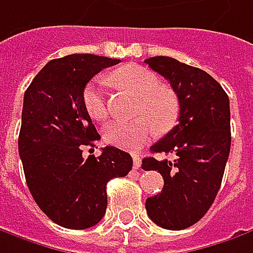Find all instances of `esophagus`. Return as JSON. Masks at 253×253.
<instances>
[{
  "mask_svg": "<svg viewBox=\"0 0 253 253\" xmlns=\"http://www.w3.org/2000/svg\"><path fill=\"white\" fill-rule=\"evenodd\" d=\"M131 157H133V167L137 170V169H140V166H141V159H140V156H138L137 153H133Z\"/></svg>",
  "mask_w": 253,
  "mask_h": 253,
  "instance_id": "34e87169",
  "label": "esophagus"
}]
</instances>
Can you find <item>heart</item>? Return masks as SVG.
Returning a JSON list of instances; mask_svg holds the SVG:
<instances>
[{
    "label": "heart",
    "instance_id": "obj_1",
    "mask_svg": "<svg viewBox=\"0 0 253 253\" xmlns=\"http://www.w3.org/2000/svg\"><path fill=\"white\" fill-rule=\"evenodd\" d=\"M112 79L128 92L140 96L134 120H113L105 127V140L116 147L136 150L147 143L160 130H169L177 120L178 102L174 93L160 86L159 78L140 65H127L112 75ZM83 105L93 120L103 122L109 115L106 102L105 82L99 78L83 89Z\"/></svg>",
    "mask_w": 253,
    "mask_h": 253
}]
</instances>
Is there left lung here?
Masks as SVG:
<instances>
[{
    "label": "left lung",
    "mask_w": 253,
    "mask_h": 253,
    "mask_svg": "<svg viewBox=\"0 0 253 253\" xmlns=\"http://www.w3.org/2000/svg\"><path fill=\"white\" fill-rule=\"evenodd\" d=\"M166 78L178 97V125L150 147L143 170H156L164 178L161 192L146 200L154 224L180 231L198 222L219 191L231 150L229 99L222 86L200 68L169 56L146 59Z\"/></svg>",
    "instance_id": "1"
}]
</instances>
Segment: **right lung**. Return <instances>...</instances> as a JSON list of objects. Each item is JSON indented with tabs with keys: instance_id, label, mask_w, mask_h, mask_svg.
<instances>
[{
	"instance_id": "obj_1",
	"label": "right lung",
	"mask_w": 253,
	"mask_h": 253,
	"mask_svg": "<svg viewBox=\"0 0 253 253\" xmlns=\"http://www.w3.org/2000/svg\"><path fill=\"white\" fill-rule=\"evenodd\" d=\"M119 59L75 53L49 61L24 94L18 150L29 191L55 224L69 229L96 225L106 212V185L125 177L131 156L106 146L83 159V146L100 136L83 105L87 82Z\"/></svg>"
}]
</instances>
